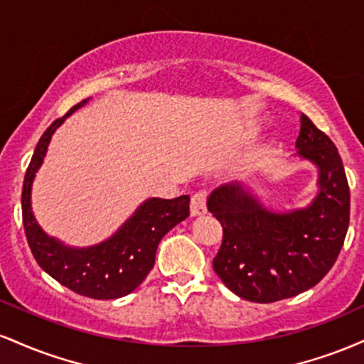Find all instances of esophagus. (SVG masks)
Segmentation results:
<instances>
[{
  "label": "esophagus",
  "instance_id": "34e87169",
  "mask_svg": "<svg viewBox=\"0 0 364 364\" xmlns=\"http://www.w3.org/2000/svg\"><path fill=\"white\" fill-rule=\"evenodd\" d=\"M190 212L191 215H202L207 212V193L203 190L196 191V193L191 196L190 202Z\"/></svg>",
  "mask_w": 364,
  "mask_h": 364
}]
</instances>
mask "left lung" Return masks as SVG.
I'll list each match as a JSON object with an SVG mask.
<instances>
[{"label":"left lung","mask_w":364,"mask_h":364,"mask_svg":"<svg viewBox=\"0 0 364 364\" xmlns=\"http://www.w3.org/2000/svg\"><path fill=\"white\" fill-rule=\"evenodd\" d=\"M296 149L318 169V193L308 207L272 212L240 181L219 186L207 200L223 225L212 265L246 301L274 303L308 291L327 275L344 245L350 195L337 147L301 114Z\"/></svg>","instance_id":"obj_1"}]
</instances>
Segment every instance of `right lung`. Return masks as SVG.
Segmentation results:
<instances>
[{"instance_id":"add662e5","label":"right lung","mask_w":364,"mask_h":364,"mask_svg":"<svg viewBox=\"0 0 364 364\" xmlns=\"http://www.w3.org/2000/svg\"><path fill=\"white\" fill-rule=\"evenodd\" d=\"M89 101L85 99L73 106L41 136L23 179V228L31 252L44 272L77 294L92 299H116L129 294L144 282L156 262L162 237L190 215V196L145 200L109 240L87 248H72L46 235L32 214V183L43 164L53 133L72 112Z\"/></svg>"}]
</instances>
